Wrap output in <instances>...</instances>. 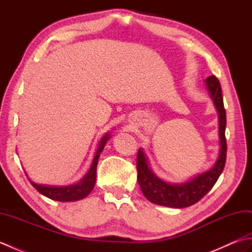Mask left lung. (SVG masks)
I'll return each instance as SVG.
<instances>
[{"label":"left lung","mask_w":252,"mask_h":252,"mask_svg":"<svg viewBox=\"0 0 252 252\" xmlns=\"http://www.w3.org/2000/svg\"><path fill=\"white\" fill-rule=\"evenodd\" d=\"M206 84L219 114V134H220L221 149L218 161L208 172L198 175L197 178L184 184H168L158 179L149 169L145 154L138 149L136 159L137 182L141 189L149 201L156 205L170 208H186L199 201L213 185L225 167L226 161V112L224 108L221 84L216 76L206 79Z\"/></svg>","instance_id":"1"}]
</instances>
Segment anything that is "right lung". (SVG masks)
<instances>
[{
    "label": "right lung",
    "mask_w": 252,
    "mask_h": 252,
    "mask_svg": "<svg viewBox=\"0 0 252 252\" xmlns=\"http://www.w3.org/2000/svg\"><path fill=\"white\" fill-rule=\"evenodd\" d=\"M109 135H106L103 137V140L99 143V147L96 152L95 157L93 159L92 165L88 172V174L79 182V183L74 185L69 186H47V185H37L33 182L30 181L32 186L40 192V194L44 195L45 197L50 198L53 200L57 201H76L82 198L87 197L92 189H94L95 182H96V168H97V162L99 158V154L103 151L105 147L106 142L108 141Z\"/></svg>",
    "instance_id": "1"
}]
</instances>
